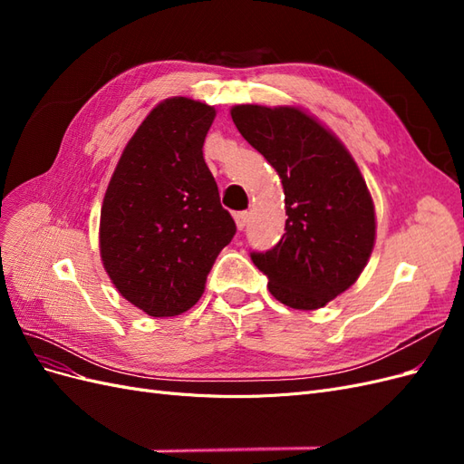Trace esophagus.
<instances>
[{
	"mask_svg": "<svg viewBox=\"0 0 464 464\" xmlns=\"http://www.w3.org/2000/svg\"><path fill=\"white\" fill-rule=\"evenodd\" d=\"M234 220H236L237 230H244L247 220H249V215L246 213V210H242V213H236V215H234Z\"/></svg>",
	"mask_w": 464,
	"mask_h": 464,
	"instance_id": "1",
	"label": "esophagus"
}]
</instances>
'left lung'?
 I'll list each match as a JSON object with an SVG mask.
<instances>
[{"instance_id":"obj_1","label":"left lung","mask_w":464,"mask_h":464,"mask_svg":"<svg viewBox=\"0 0 464 464\" xmlns=\"http://www.w3.org/2000/svg\"><path fill=\"white\" fill-rule=\"evenodd\" d=\"M232 121L283 184L286 234L251 254L269 292L294 310H319L353 286L375 244V207L356 160L300 106L237 104Z\"/></svg>"}]
</instances>
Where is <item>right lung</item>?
<instances>
[{
  "label": "right lung",
  "mask_w": 464,
  "mask_h": 464,
  "mask_svg": "<svg viewBox=\"0 0 464 464\" xmlns=\"http://www.w3.org/2000/svg\"><path fill=\"white\" fill-rule=\"evenodd\" d=\"M215 106L172 96L125 145L101 208L98 246L111 285L150 317L188 312L236 224L203 159Z\"/></svg>",
  "instance_id": "add662e5"
}]
</instances>
